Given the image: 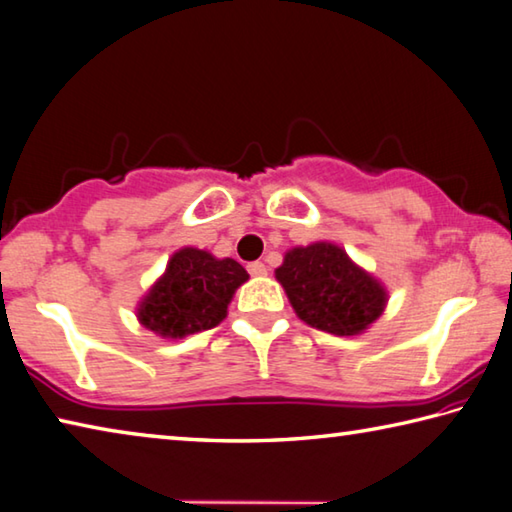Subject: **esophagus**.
Segmentation results:
<instances>
[{
	"label": "esophagus",
	"instance_id": "esophagus-1",
	"mask_svg": "<svg viewBox=\"0 0 512 512\" xmlns=\"http://www.w3.org/2000/svg\"><path fill=\"white\" fill-rule=\"evenodd\" d=\"M248 273L253 275V277H262V275H266V266L262 262H250L248 264Z\"/></svg>",
	"mask_w": 512,
	"mask_h": 512
}]
</instances>
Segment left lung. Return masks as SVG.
<instances>
[{"mask_svg":"<svg viewBox=\"0 0 512 512\" xmlns=\"http://www.w3.org/2000/svg\"><path fill=\"white\" fill-rule=\"evenodd\" d=\"M275 277L300 320L336 336L361 334L384 314L388 300L381 282L327 241L291 248Z\"/></svg>","mask_w":512,"mask_h":512,"instance_id":"obj_1","label":"left lung"}]
</instances>
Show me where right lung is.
Returning a JSON list of instances; mask_svg holds the SVG:
<instances>
[{
    "label": "right lung",
    "mask_w": 512,
    "mask_h": 512,
    "mask_svg": "<svg viewBox=\"0 0 512 512\" xmlns=\"http://www.w3.org/2000/svg\"><path fill=\"white\" fill-rule=\"evenodd\" d=\"M248 280L235 259L180 248L137 307V320L162 339H185L221 323L235 291Z\"/></svg>",
    "instance_id": "obj_1"
}]
</instances>
